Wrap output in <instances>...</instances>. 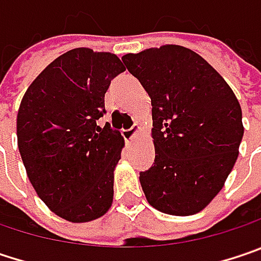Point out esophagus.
I'll list each match as a JSON object with an SVG mask.
<instances>
[{"label":"esophagus","mask_w":261,"mask_h":261,"mask_svg":"<svg viewBox=\"0 0 261 261\" xmlns=\"http://www.w3.org/2000/svg\"><path fill=\"white\" fill-rule=\"evenodd\" d=\"M140 132H141L140 126H134V127H132V129H129V130H123V132H121V135H123V138H124V140L129 142V141L134 140Z\"/></svg>","instance_id":"34e87169"}]
</instances>
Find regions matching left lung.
I'll list each match as a JSON object with an SVG mask.
<instances>
[{"mask_svg":"<svg viewBox=\"0 0 261 261\" xmlns=\"http://www.w3.org/2000/svg\"><path fill=\"white\" fill-rule=\"evenodd\" d=\"M151 99L156 158L140 174L147 202L160 213L193 215L223 189L244 137L230 86L200 55L177 44L121 58Z\"/></svg>","mask_w":261,"mask_h":261,"instance_id":"obj_1","label":"left lung"}]
</instances>
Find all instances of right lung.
Returning <instances> with one entry per match:
<instances>
[{"label": "right lung", "instance_id": "1", "mask_svg": "<svg viewBox=\"0 0 261 261\" xmlns=\"http://www.w3.org/2000/svg\"><path fill=\"white\" fill-rule=\"evenodd\" d=\"M123 71L114 53L72 48L47 65L22 98L20 158L37 195L66 221H93L113 205L124 140L96 120L111 80Z\"/></svg>", "mask_w": 261, "mask_h": 261}]
</instances>
